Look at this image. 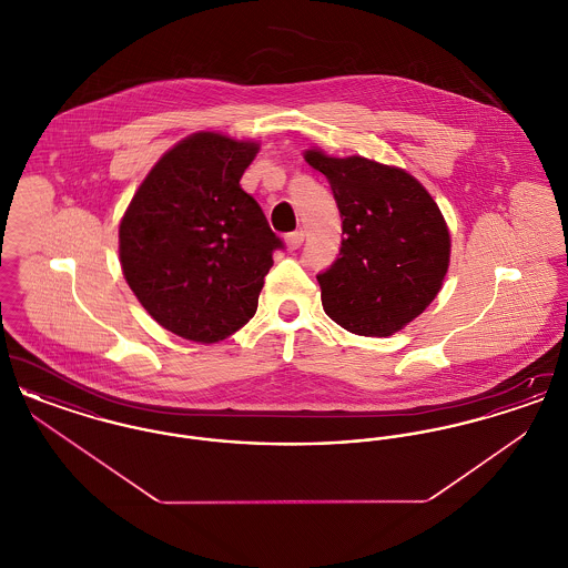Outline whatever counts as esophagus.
<instances>
[{"label":"esophagus","instance_id":"34e87169","mask_svg":"<svg viewBox=\"0 0 568 568\" xmlns=\"http://www.w3.org/2000/svg\"><path fill=\"white\" fill-rule=\"evenodd\" d=\"M302 243H304V232H302V230H297V232H292V234L285 236V244H287L290 251H296L297 246Z\"/></svg>","mask_w":568,"mask_h":568}]
</instances>
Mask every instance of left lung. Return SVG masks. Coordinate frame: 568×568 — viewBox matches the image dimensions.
I'll return each instance as SVG.
<instances>
[{
	"label": "left lung",
	"mask_w": 568,
	"mask_h": 568,
	"mask_svg": "<svg viewBox=\"0 0 568 568\" xmlns=\"http://www.w3.org/2000/svg\"><path fill=\"white\" fill-rule=\"evenodd\" d=\"M304 160L325 174L343 219L341 257L317 276L325 315L357 336H392L443 287L452 236L428 190L403 168L362 155Z\"/></svg>",
	"instance_id": "obj_1"
}]
</instances>
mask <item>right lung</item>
<instances>
[{"label": "right lung", "instance_id": "right-lung-1", "mask_svg": "<svg viewBox=\"0 0 568 568\" xmlns=\"http://www.w3.org/2000/svg\"><path fill=\"white\" fill-rule=\"evenodd\" d=\"M260 142L195 132L165 151L119 223L123 276L168 332L211 345L257 311L281 241L243 191Z\"/></svg>", "mask_w": 568, "mask_h": 568}]
</instances>
